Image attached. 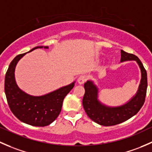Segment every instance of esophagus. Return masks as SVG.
Masks as SVG:
<instances>
[{"mask_svg": "<svg viewBox=\"0 0 152 152\" xmlns=\"http://www.w3.org/2000/svg\"><path fill=\"white\" fill-rule=\"evenodd\" d=\"M86 80H87L86 76L81 75V76H80L79 77H78L77 82H78V83H79V84H83L86 81Z\"/></svg>", "mask_w": 152, "mask_h": 152, "instance_id": "obj_1", "label": "esophagus"}]
</instances>
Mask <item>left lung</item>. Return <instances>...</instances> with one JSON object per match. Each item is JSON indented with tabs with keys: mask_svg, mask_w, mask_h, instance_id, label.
<instances>
[{
	"mask_svg": "<svg viewBox=\"0 0 152 152\" xmlns=\"http://www.w3.org/2000/svg\"><path fill=\"white\" fill-rule=\"evenodd\" d=\"M134 61L141 73V79L135 94L126 103L117 106H109L99 99V88L93 80H88L84 84L85 94L83 105L88 116L98 124L113 126L129 119L140 110L144 104L147 89V73L140 59L133 54L121 50V63Z\"/></svg>",
	"mask_w": 152,
	"mask_h": 152,
	"instance_id": "obj_1",
	"label": "left lung"
}]
</instances>
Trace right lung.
I'll list each match as a JSON object with an SVG mask.
<instances>
[{
	"mask_svg": "<svg viewBox=\"0 0 152 152\" xmlns=\"http://www.w3.org/2000/svg\"><path fill=\"white\" fill-rule=\"evenodd\" d=\"M48 49V46H37ZM27 53L17 56L9 65L5 77V94L8 104L14 115L22 122L35 126L50 124L58 116L62 104L67 94L73 88L75 81L46 94L34 96L20 88L15 80V68L19 61Z\"/></svg>",
	"mask_w": 152,
	"mask_h": 152,
	"instance_id": "1",
	"label": "right lung"
}]
</instances>
